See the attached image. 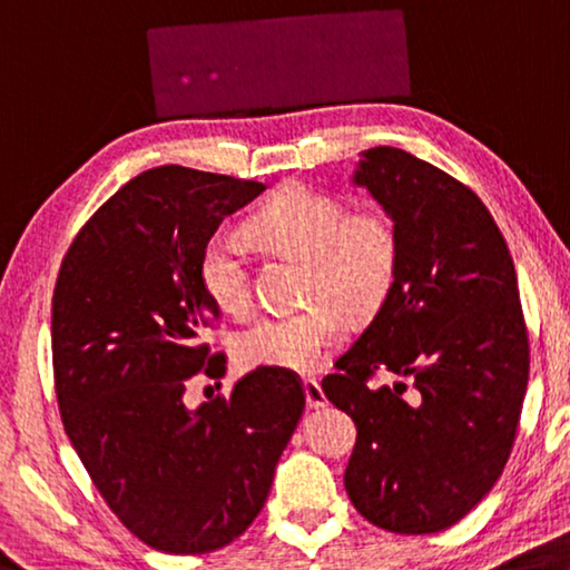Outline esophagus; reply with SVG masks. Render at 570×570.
<instances>
[{
	"label": "esophagus",
	"instance_id": "1",
	"mask_svg": "<svg viewBox=\"0 0 570 570\" xmlns=\"http://www.w3.org/2000/svg\"><path fill=\"white\" fill-rule=\"evenodd\" d=\"M304 395H306V405H309V409H324V405H327L322 385L314 381V377H306L304 381Z\"/></svg>",
	"mask_w": 570,
	"mask_h": 570
}]
</instances>
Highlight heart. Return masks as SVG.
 I'll return each instance as SVG.
<instances>
[{"instance_id": "obj_1", "label": "heart", "mask_w": 570, "mask_h": 570, "mask_svg": "<svg viewBox=\"0 0 570 570\" xmlns=\"http://www.w3.org/2000/svg\"><path fill=\"white\" fill-rule=\"evenodd\" d=\"M264 246L306 261L302 312L268 314L240 332L236 355L243 367L314 373L345 337L342 309L367 317L391 296L401 264V233L381 205L347 210L337 195L292 183L278 189L246 225ZM197 278L220 312L240 317L250 309V266L243 243L230 233L205 240Z\"/></svg>"}]
</instances>
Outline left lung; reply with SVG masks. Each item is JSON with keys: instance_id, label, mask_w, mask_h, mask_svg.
Returning a JSON list of instances; mask_svg holds the SVG:
<instances>
[{"instance_id": "obj_1", "label": "left lung", "mask_w": 570, "mask_h": 570, "mask_svg": "<svg viewBox=\"0 0 570 570\" xmlns=\"http://www.w3.org/2000/svg\"><path fill=\"white\" fill-rule=\"evenodd\" d=\"M360 157L352 183L399 225V278L322 391L357 426L345 472L357 512L426 535L480 504L508 464L528 391V327L508 243L480 197L403 149ZM377 368L400 383L367 386Z\"/></svg>"}]
</instances>
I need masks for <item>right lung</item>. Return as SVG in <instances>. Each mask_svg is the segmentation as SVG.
I'll return each instance as SVG.
<instances>
[{"mask_svg": "<svg viewBox=\"0 0 570 570\" xmlns=\"http://www.w3.org/2000/svg\"><path fill=\"white\" fill-rule=\"evenodd\" d=\"M253 179L165 165L98 207L62 258L52 294V373L62 426L126 528L171 556L228 546L264 508L304 413L302 381L256 367L230 399L189 409L197 375L225 355L197 261L225 215L264 193Z\"/></svg>", "mask_w": 570, "mask_h": 570, "instance_id": "1", "label": "right lung"}]
</instances>
